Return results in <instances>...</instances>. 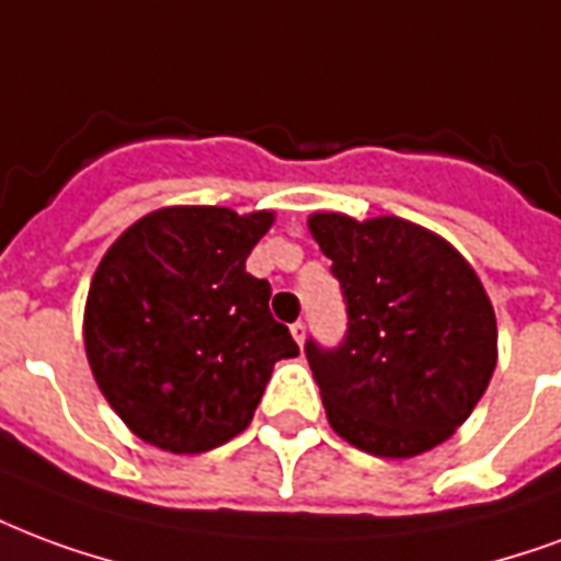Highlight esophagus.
<instances>
[{"mask_svg":"<svg viewBox=\"0 0 561 561\" xmlns=\"http://www.w3.org/2000/svg\"><path fill=\"white\" fill-rule=\"evenodd\" d=\"M291 335H294V342L302 344V339H306V323H302V321L291 323Z\"/></svg>","mask_w":561,"mask_h":561,"instance_id":"obj_1","label":"esophagus"}]
</instances>
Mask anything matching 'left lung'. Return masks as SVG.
<instances>
[{"label":"left lung","mask_w":561,"mask_h":561,"mask_svg":"<svg viewBox=\"0 0 561 561\" xmlns=\"http://www.w3.org/2000/svg\"><path fill=\"white\" fill-rule=\"evenodd\" d=\"M342 282L347 335L306 342L330 428L377 458H416L470 419L496 368V314L449 240L401 217L312 214Z\"/></svg>","instance_id":"8db88e82"}]
</instances>
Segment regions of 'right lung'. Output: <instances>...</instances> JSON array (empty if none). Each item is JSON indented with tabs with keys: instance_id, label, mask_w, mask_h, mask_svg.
<instances>
[{
	"instance_id": "1",
	"label": "right lung",
	"mask_w": 561,
	"mask_h": 561,
	"mask_svg": "<svg viewBox=\"0 0 561 561\" xmlns=\"http://www.w3.org/2000/svg\"><path fill=\"white\" fill-rule=\"evenodd\" d=\"M273 210L172 205L136 219L91 279L82 339L110 408L145 443L202 455L255 416L273 365L300 347L247 273Z\"/></svg>"
}]
</instances>
